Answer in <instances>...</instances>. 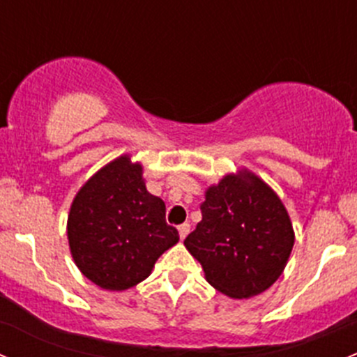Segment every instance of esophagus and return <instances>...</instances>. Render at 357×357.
I'll use <instances>...</instances> for the list:
<instances>
[{
	"mask_svg": "<svg viewBox=\"0 0 357 357\" xmlns=\"http://www.w3.org/2000/svg\"><path fill=\"white\" fill-rule=\"evenodd\" d=\"M178 231H179V238L185 240L186 235H188V233H190V225H188V222H183V225H179L178 226Z\"/></svg>",
	"mask_w": 357,
	"mask_h": 357,
	"instance_id": "esophagus-1",
	"label": "esophagus"
}]
</instances>
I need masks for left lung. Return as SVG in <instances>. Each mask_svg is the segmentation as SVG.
I'll return each mask as SVG.
<instances>
[{
    "label": "left lung",
    "mask_w": 357,
    "mask_h": 357,
    "mask_svg": "<svg viewBox=\"0 0 357 357\" xmlns=\"http://www.w3.org/2000/svg\"><path fill=\"white\" fill-rule=\"evenodd\" d=\"M202 221L185 247L205 280L231 298L268 290L282 276L295 242L294 226L275 190L247 167L205 190Z\"/></svg>",
    "instance_id": "1"
}]
</instances>
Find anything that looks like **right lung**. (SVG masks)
Wrapping results in <instances>:
<instances>
[{
	"label": "right lung",
	"mask_w": 357,
	"mask_h": 357,
	"mask_svg": "<svg viewBox=\"0 0 357 357\" xmlns=\"http://www.w3.org/2000/svg\"><path fill=\"white\" fill-rule=\"evenodd\" d=\"M67 238L79 271L110 291L146 280L157 259L179 242L165 222L164 200L146 190L142 162L115 157L79 188L67 218Z\"/></svg>",
	"instance_id": "add662e5"
}]
</instances>
